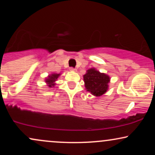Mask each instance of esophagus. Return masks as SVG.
Returning <instances> with one entry per match:
<instances>
[{
  "label": "esophagus",
  "instance_id": "esophagus-1",
  "mask_svg": "<svg viewBox=\"0 0 155 155\" xmlns=\"http://www.w3.org/2000/svg\"><path fill=\"white\" fill-rule=\"evenodd\" d=\"M70 71H76V68H73V67H71L70 68Z\"/></svg>",
  "mask_w": 155,
  "mask_h": 155
}]
</instances>
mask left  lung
<instances>
[{
    "mask_svg": "<svg viewBox=\"0 0 155 155\" xmlns=\"http://www.w3.org/2000/svg\"><path fill=\"white\" fill-rule=\"evenodd\" d=\"M85 87L93 95L101 96L108 90L110 78L105 74H101L94 68L89 69L84 75Z\"/></svg>",
    "mask_w": 155,
    "mask_h": 155,
    "instance_id": "left-lung-1",
    "label": "left lung"
}]
</instances>
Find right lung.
<instances>
[{
    "label": "right lung",
    "instance_id": "1",
    "mask_svg": "<svg viewBox=\"0 0 155 155\" xmlns=\"http://www.w3.org/2000/svg\"><path fill=\"white\" fill-rule=\"evenodd\" d=\"M60 76V74H51L46 79V82L48 83V86L49 87H54V81H56V79H58V76Z\"/></svg>",
    "mask_w": 155,
    "mask_h": 155
}]
</instances>
